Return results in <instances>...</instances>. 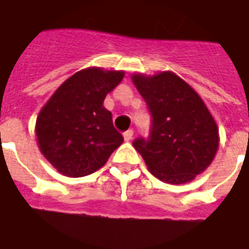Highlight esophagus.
Returning <instances> with one entry per match:
<instances>
[{
    "label": "esophagus",
    "mask_w": 249,
    "mask_h": 249,
    "mask_svg": "<svg viewBox=\"0 0 249 249\" xmlns=\"http://www.w3.org/2000/svg\"><path fill=\"white\" fill-rule=\"evenodd\" d=\"M132 135H134V131H132V130H128V131H126L123 134V138H124L126 142H130L132 139Z\"/></svg>",
    "instance_id": "34e87169"
}]
</instances>
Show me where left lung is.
<instances>
[{
	"mask_svg": "<svg viewBox=\"0 0 249 249\" xmlns=\"http://www.w3.org/2000/svg\"><path fill=\"white\" fill-rule=\"evenodd\" d=\"M152 115L151 135L132 146L147 170L168 184H186L204 172L219 150V127L200 95L172 71L131 75Z\"/></svg>",
	"mask_w": 249,
	"mask_h": 249,
	"instance_id": "left-lung-1",
	"label": "left lung"
}]
</instances>
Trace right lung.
Returning a JSON list of instances; mask_svg holds the SVG:
<instances>
[{"instance_id":"add662e5","label":"right lung","mask_w":249,"mask_h":249,"mask_svg":"<svg viewBox=\"0 0 249 249\" xmlns=\"http://www.w3.org/2000/svg\"><path fill=\"white\" fill-rule=\"evenodd\" d=\"M123 77V70L87 67L67 78L42 106L34 128L38 148L59 174L90 175L123 143L103 106Z\"/></svg>"}]
</instances>
